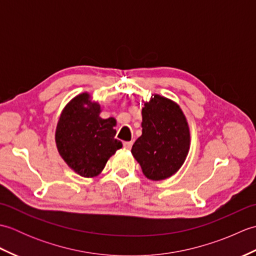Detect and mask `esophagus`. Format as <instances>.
<instances>
[{
	"mask_svg": "<svg viewBox=\"0 0 256 256\" xmlns=\"http://www.w3.org/2000/svg\"><path fill=\"white\" fill-rule=\"evenodd\" d=\"M132 145H133V142H124L123 143L124 148H126V150H131L132 148Z\"/></svg>",
	"mask_w": 256,
	"mask_h": 256,
	"instance_id": "34e87169",
	"label": "esophagus"
}]
</instances>
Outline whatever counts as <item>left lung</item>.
<instances>
[{"label": "left lung", "mask_w": 256, "mask_h": 256, "mask_svg": "<svg viewBox=\"0 0 256 256\" xmlns=\"http://www.w3.org/2000/svg\"><path fill=\"white\" fill-rule=\"evenodd\" d=\"M142 135L131 153L146 178L158 182L180 170L190 148V130L175 101L152 94L142 108Z\"/></svg>", "instance_id": "obj_1"}]
</instances>
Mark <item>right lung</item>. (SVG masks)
<instances>
[{"label":"right lung","instance_id":"obj_1","mask_svg":"<svg viewBox=\"0 0 256 256\" xmlns=\"http://www.w3.org/2000/svg\"><path fill=\"white\" fill-rule=\"evenodd\" d=\"M102 108L92 101L88 92L70 100L59 116L55 140L59 155L81 177L92 178L101 174L106 162L122 148L114 138V118H102Z\"/></svg>","mask_w":256,"mask_h":256}]
</instances>
